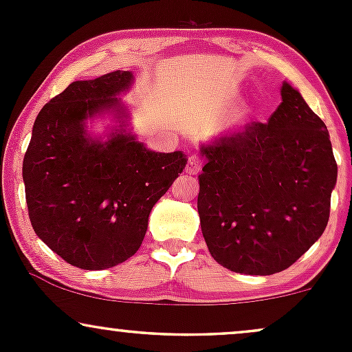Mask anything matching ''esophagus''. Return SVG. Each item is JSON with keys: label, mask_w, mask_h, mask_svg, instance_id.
Returning <instances> with one entry per match:
<instances>
[{"label": "esophagus", "mask_w": 352, "mask_h": 352, "mask_svg": "<svg viewBox=\"0 0 352 352\" xmlns=\"http://www.w3.org/2000/svg\"><path fill=\"white\" fill-rule=\"evenodd\" d=\"M201 164H204V160H201L199 155H190L187 160V167H185V172L190 173V175H195V173L200 172Z\"/></svg>", "instance_id": "1"}]
</instances>
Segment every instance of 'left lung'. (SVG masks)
Returning <instances> with one entry per match:
<instances>
[{
	"label": "left lung",
	"instance_id": "1",
	"mask_svg": "<svg viewBox=\"0 0 352 352\" xmlns=\"http://www.w3.org/2000/svg\"><path fill=\"white\" fill-rule=\"evenodd\" d=\"M281 100L268 124H246L200 147L201 233L230 272L280 273L328 225L338 179L329 132L288 82Z\"/></svg>",
	"mask_w": 352,
	"mask_h": 352
}]
</instances>
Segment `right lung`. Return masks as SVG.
<instances>
[{"mask_svg":"<svg viewBox=\"0 0 352 352\" xmlns=\"http://www.w3.org/2000/svg\"><path fill=\"white\" fill-rule=\"evenodd\" d=\"M131 71L76 80L39 111L23 160L28 213L36 235L64 261L106 270L142 245L153 205L187 165V155L153 152L127 129L117 96ZM112 113L108 139L91 138L85 120Z\"/></svg>","mask_w":352,"mask_h":352,"instance_id":"add662e5","label":"right lung"}]
</instances>
